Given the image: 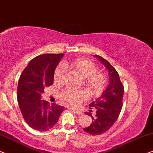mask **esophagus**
Here are the masks:
<instances>
[{
	"mask_svg": "<svg viewBox=\"0 0 153 153\" xmlns=\"http://www.w3.org/2000/svg\"><path fill=\"white\" fill-rule=\"evenodd\" d=\"M73 111H74V112H76L77 115H81V114H82V112L81 111L78 110V109H73Z\"/></svg>",
	"mask_w": 153,
	"mask_h": 153,
	"instance_id": "obj_1",
	"label": "esophagus"
}]
</instances>
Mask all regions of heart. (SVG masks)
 <instances>
[{"mask_svg": "<svg viewBox=\"0 0 153 153\" xmlns=\"http://www.w3.org/2000/svg\"><path fill=\"white\" fill-rule=\"evenodd\" d=\"M64 66L63 67V66ZM72 71L82 78L92 96L100 95L104 91L107 85V77L104 73L98 71V68L94 62L87 58L79 57L70 62H64L55 68L54 82L57 85H62L65 78V68ZM62 100L71 106H78L88 98L85 89H74L67 88L60 94Z\"/></svg>", "mask_w": 153, "mask_h": 153, "instance_id": "b5f03b06", "label": "heart"}]
</instances>
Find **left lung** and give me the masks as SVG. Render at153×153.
Masks as SVG:
<instances>
[{
  "mask_svg": "<svg viewBox=\"0 0 153 153\" xmlns=\"http://www.w3.org/2000/svg\"><path fill=\"white\" fill-rule=\"evenodd\" d=\"M95 56L108 69L109 84L100 97L89 104L91 109H96V117H93L90 112L86 113V114L91 116L93 121L89 127L83 130L91 135L102 134L113 126L121 111L124 93L123 85L115 68L101 56Z\"/></svg>",
  "mask_w": 153,
  "mask_h": 153,
  "instance_id": "1",
  "label": "left lung"
}]
</instances>
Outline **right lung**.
I'll return each mask as SVG.
<instances>
[{
  "mask_svg": "<svg viewBox=\"0 0 153 153\" xmlns=\"http://www.w3.org/2000/svg\"><path fill=\"white\" fill-rule=\"evenodd\" d=\"M64 54H44L34 57L21 75L17 100L23 117L34 130L45 132L53 128L64 110L63 106L42 100V94L53 84L56 66Z\"/></svg>",
  "mask_w": 153,
  "mask_h": 153,
  "instance_id": "1",
  "label": "right lung"
}]
</instances>
